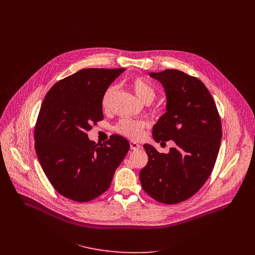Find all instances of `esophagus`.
<instances>
[{
    "label": "esophagus",
    "mask_w": 255,
    "mask_h": 255,
    "mask_svg": "<svg viewBox=\"0 0 255 255\" xmlns=\"http://www.w3.org/2000/svg\"><path fill=\"white\" fill-rule=\"evenodd\" d=\"M129 145H130V149L131 150H137V149H139L140 148V145L137 143V142H135V141H129Z\"/></svg>",
    "instance_id": "34e87169"
}]
</instances>
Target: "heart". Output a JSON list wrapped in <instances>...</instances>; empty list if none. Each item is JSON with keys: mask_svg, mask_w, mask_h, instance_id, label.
Wrapping results in <instances>:
<instances>
[{"mask_svg": "<svg viewBox=\"0 0 255 255\" xmlns=\"http://www.w3.org/2000/svg\"><path fill=\"white\" fill-rule=\"evenodd\" d=\"M129 85L132 88L135 95L138 99L143 103H150L156 97V91L151 83L146 80L142 76H133L129 79ZM118 86L117 85H110L109 87L105 90L102 96V108L105 111H109L113 102V99L117 93ZM147 126L145 121L142 120H132L128 118H124L120 120V122L116 125L115 130L131 139H139L142 134L143 130Z\"/></svg>", "mask_w": 255, "mask_h": 255, "instance_id": "1", "label": "heart"}]
</instances>
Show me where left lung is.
<instances>
[{
	"label": "left lung",
	"mask_w": 255,
	"mask_h": 255,
	"mask_svg": "<svg viewBox=\"0 0 255 255\" xmlns=\"http://www.w3.org/2000/svg\"><path fill=\"white\" fill-rule=\"evenodd\" d=\"M167 96V112L153 127L156 142L173 140L168 154L144 144L148 163L139 173L143 190L158 202L177 204L195 194L210 177L222 138L216 104L204 83L178 70L150 73Z\"/></svg>",
	"instance_id": "8db88e82"
}]
</instances>
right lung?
Here are the masks:
<instances>
[{
  "instance_id": "obj_1",
  "label": "right lung",
  "mask_w": 255,
  "mask_h": 255,
  "mask_svg": "<svg viewBox=\"0 0 255 255\" xmlns=\"http://www.w3.org/2000/svg\"><path fill=\"white\" fill-rule=\"evenodd\" d=\"M125 69H84L58 81L46 94L34 128L35 151L53 187L63 196L87 202L109 188L129 150L112 135L103 144L88 139L91 125L103 120L102 96Z\"/></svg>"
}]
</instances>
